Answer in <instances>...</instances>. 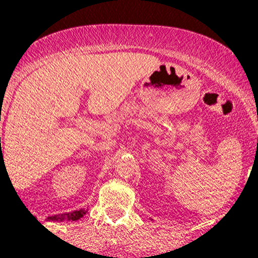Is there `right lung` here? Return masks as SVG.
I'll return each instance as SVG.
<instances>
[{"mask_svg": "<svg viewBox=\"0 0 258 258\" xmlns=\"http://www.w3.org/2000/svg\"><path fill=\"white\" fill-rule=\"evenodd\" d=\"M86 212H87V210L80 209V210H78V211L52 216V217H48V221H78L81 217H84V216L86 215Z\"/></svg>", "mask_w": 258, "mask_h": 258, "instance_id": "obj_1", "label": "right lung"}]
</instances>
